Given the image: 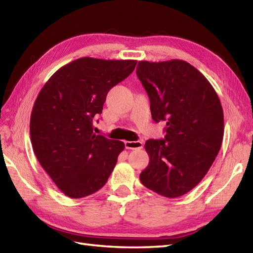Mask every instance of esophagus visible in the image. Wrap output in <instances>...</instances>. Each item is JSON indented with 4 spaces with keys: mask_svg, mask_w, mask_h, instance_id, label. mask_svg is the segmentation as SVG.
Returning <instances> with one entry per match:
<instances>
[{
    "mask_svg": "<svg viewBox=\"0 0 253 253\" xmlns=\"http://www.w3.org/2000/svg\"><path fill=\"white\" fill-rule=\"evenodd\" d=\"M125 146L128 150H140L142 149V141H125Z\"/></svg>",
    "mask_w": 253,
    "mask_h": 253,
    "instance_id": "1",
    "label": "esophagus"
}]
</instances>
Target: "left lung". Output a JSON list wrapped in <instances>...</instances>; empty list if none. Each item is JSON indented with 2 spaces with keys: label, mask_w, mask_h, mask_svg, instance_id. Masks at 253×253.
<instances>
[{
  "label": "left lung",
  "mask_w": 253,
  "mask_h": 253,
  "mask_svg": "<svg viewBox=\"0 0 253 253\" xmlns=\"http://www.w3.org/2000/svg\"><path fill=\"white\" fill-rule=\"evenodd\" d=\"M137 75L151 102L152 119L166 122L165 139H150L145 187L175 198L194 189L218 155L224 133L220 99L209 81L184 60L139 61Z\"/></svg>",
  "instance_id": "8db88e82"
}]
</instances>
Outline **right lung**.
Returning a JSON list of instances; mask_svg holds the SVG:
<instances>
[{
    "instance_id": "right-lung-1",
    "label": "right lung",
    "mask_w": 253,
    "mask_h": 253,
    "mask_svg": "<svg viewBox=\"0 0 253 253\" xmlns=\"http://www.w3.org/2000/svg\"><path fill=\"white\" fill-rule=\"evenodd\" d=\"M136 64L79 58L57 70L39 92L30 119L32 148L64 195L82 198L107 183L125 144L93 133L92 119Z\"/></svg>"
}]
</instances>
